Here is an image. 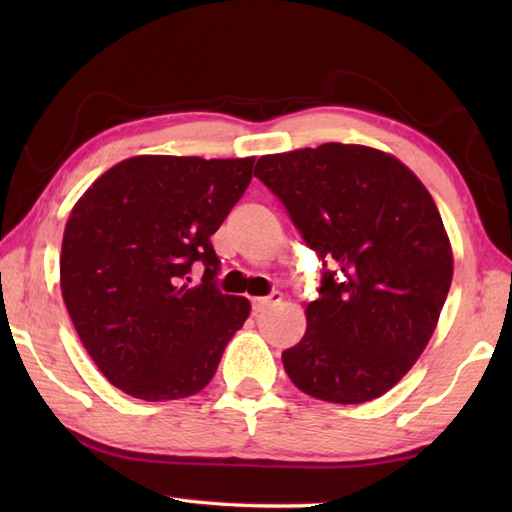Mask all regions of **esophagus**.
I'll return each mask as SVG.
<instances>
[{"mask_svg":"<svg viewBox=\"0 0 512 512\" xmlns=\"http://www.w3.org/2000/svg\"><path fill=\"white\" fill-rule=\"evenodd\" d=\"M282 302V293L280 291H273L271 296H264V298H253V309L255 311H266L275 305H280Z\"/></svg>","mask_w":512,"mask_h":512,"instance_id":"34e87169","label":"esophagus"}]
</instances>
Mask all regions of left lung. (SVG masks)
<instances>
[{"mask_svg": "<svg viewBox=\"0 0 512 512\" xmlns=\"http://www.w3.org/2000/svg\"><path fill=\"white\" fill-rule=\"evenodd\" d=\"M255 176L323 262L307 332L282 352L289 379L334 404L384 395L427 348L452 284L431 194L393 155L359 144L262 155Z\"/></svg>", "mask_w": 512, "mask_h": 512, "instance_id": "1", "label": "left lung"}]
</instances>
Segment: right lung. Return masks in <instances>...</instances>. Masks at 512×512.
<instances>
[{
	"label": "right lung",
	"mask_w": 512,
	"mask_h": 512,
	"mask_svg": "<svg viewBox=\"0 0 512 512\" xmlns=\"http://www.w3.org/2000/svg\"><path fill=\"white\" fill-rule=\"evenodd\" d=\"M255 158L137 155L69 214L60 289L85 350L119 391L180 400L210 384L250 302L216 289L210 237L253 180ZM201 261V285H189Z\"/></svg>",
	"instance_id": "add662e5"
}]
</instances>
